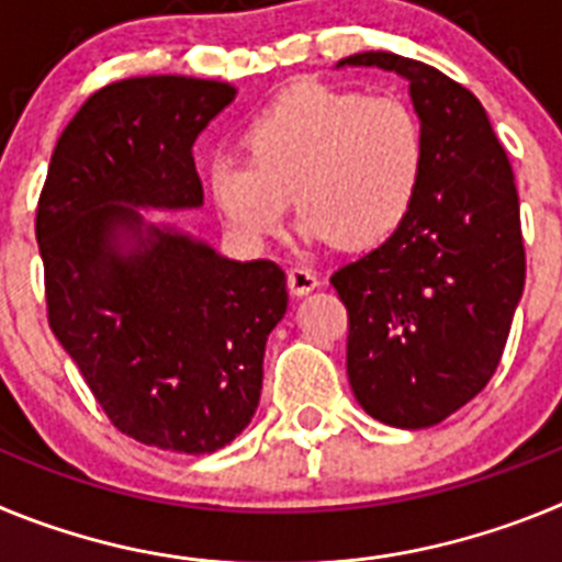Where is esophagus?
Instances as JSON below:
<instances>
[{
  "mask_svg": "<svg viewBox=\"0 0 562 562\" xmlns=\"http://www.w3.org/2000/svg\"><path fill=\"white\" fill-rule=\"evenodd\" d=\"M286 284H290L292 295H310L321 281H317L315 272L306 270V267H292V270H286Z\"/></svg>",
  "mask_w": 562,
  "mask_h": 562,
  "instance_id": "34e87169",
  "label": "esophagus"
}]
</instances>
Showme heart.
Returning <instances> with one entry per match:
<instances>
[{"label":"heart","instance_id":"obj_1","mask_svg":"<svg viewBox=\"0 0 562 562\" xmlns=\"http://www.w3.org/2000/svg\"><path fill=\"white\" fill-rule=\"evenodd\" d=\"M245 146L247 160H213L207 188L231 238L247 250L284 231L290 200L310 245L369 250L389 241L414 211L428 157L405 103L331 87L278 98Z\"/></svg>","mask_w":562,"mask_h":562}]
</instances>
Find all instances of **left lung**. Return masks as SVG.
Listing matches in <instances>:
<instances>
[{"mask_svg": "<svg viewBox=\"0 0 562 562\" xmlns=\"http://www.w3.org/2000/svg\"><path fill=\"white\" fill-rule=\"evenodd\" d=\"M408 83L425 177L405 225L331 276L349 310L351 391L382 425L419 430L467 405L498 369L526 256L509 157L479 98L436 67L360 53Z\"/></svg>", "mask_w": 562, "mask_h": 562, "instance_id": "obj_1", "label": "left lung"}]
</instances>
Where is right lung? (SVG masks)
<instances>
[{
	"instance_id": "add662e5",
	"label": "right lung",
	"mask_w": 562,
	"mask_h": 562,
	"mask_svg": "<svg viewBox=\"0 0 562 562\" xmlns=\"http://www.w3.org/2000/svg\"><path fill=\"white\" fill-rule=\"evenodd\" d=\"M236 87L128 78L64 128L36 213L49 329L121 434L202 456L250 425L286 315L276 261H236L143 211H196L193 143Z\"/></svg>"
}]
</instances>
